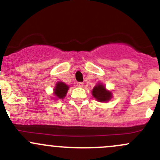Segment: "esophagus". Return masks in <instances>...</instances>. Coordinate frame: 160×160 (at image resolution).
I'll return each mask as SVG.
<instances>
[{
  "instance_id": "obj_1",
  "label": "esophagus",
  "mask_w": 160,
  "mask_h": 160,
  "mask_svg": "<svg viewBox=\"0 0 160 160\" xmlns=\"http://www.w3.org/2000/svg\"><path fill=\"white\" fill-rule=\"evenodd\" d=\"M83 85H84L83 82H77V85H78V87H83Z\"/></svg>"
}]
</instances>
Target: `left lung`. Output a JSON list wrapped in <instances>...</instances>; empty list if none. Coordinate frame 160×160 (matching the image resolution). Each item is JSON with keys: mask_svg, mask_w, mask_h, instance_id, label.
Instances as JSON below:
<instances>
[{"mask_svg": "<svg viewBox=\"0 0 160 160\" xmlns=\"http://www.w3.org/2000/svg\"><path fill=\"white\" fill-rule=\"evenodd\" d=\"M92 96L99 102H107L111 98V92L107 91L102 85L98 84L92 89Z\"/></svg>", "mask_w": 160, "mask_h": 160, "instance_id": "8db88e82", "label": "left lung"}]
</instances>
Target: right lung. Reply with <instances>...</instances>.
<instances>
[{"label":"right lung","instance_id":"obj_1","mask_svg":"<svg viewBox=\"0 0 160 160\" xmlns=\"http://www.w3.org/2000/svg\"><path fill=\"white\" fill-rule=\"evenodd\" d=\"M68 90V86L63 82H58L54 88V94L59 99H64L65 97L67 92Z\"/></svg>","mask_w":160,"mask_h":160}]
</instances>
